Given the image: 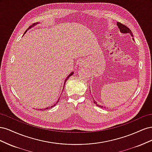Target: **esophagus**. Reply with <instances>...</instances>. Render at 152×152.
<instances>
[{
  "mask_svg": "<svg viewBox=\"0 0 152 152\" xmlns=\"http://www.w3.org/2000/svg\"><path fill=\"white\" fill-rule=\"evenodd\" d=\"M79 65H80V66H84V65H85V63H84V62H80V63H79Z\"/></svg>",
  "mask_w": 152,
  "mask_h": 152,
  "instance_id": "1",
  "label": "esophagus"
}]
</instances>
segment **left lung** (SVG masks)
<instances>
[{
	"mask_svg": "<svg viewBox=\"0 0 152 152\" xmlns=\"http://www.w3.org/2000/svg\"><path fill=\"white\" fill-rule=\"evenodd\" d=\"M117 26H118V28L120 29V31H121V33H123V34H130V35L132 36V37H133V35H132V31H131V30L128 28V27H127L126 25H123V24H122V23H119V22H117ZM134 40V39H133ZM96 105L97 106H98L97 104V103H96L95 101H94V102ZM99 107H101V108H104V107H103V106H98Z\"/></svg>",
	"mask_w": 152,
	"mask_h": 152,
	"instance_id": "1",
	"label": "left lung"
}]
</instances>
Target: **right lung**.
<instances>
[{"instance_id": "1", "label": "right lung", "mask_w": 152, "mask_h": 152, "mask_svg": "<svg viewBox=\"0 0 152 152\" xmlns=\"http://www.w3.org/2000/svg\"><path fill=\"white\" fill-rule=\"evenodd\" d=\"M35 25V23H34V24H33V25H31V26H29V28H28V29H29V28H31V26H34V25ZM27 30H26V31H25V33H26V31H27ZM73 72H72V73H70V75H68V77H67V78H66V80H65V82H64V86H65V82H66V80H67V79H68V78H69V77H70V76H71V75H73ZM63 89H64V87H63ZM58 102H59V99H58V102H57V103H58ZM56 104H54V105H53V106H52V107H50V108H51V107H54V106H55V105H56ZM48 108H45V109H48ZM42 110V109H40V110ZM43 110H45V109H43Z\"/></svg>"}]
</instances>
